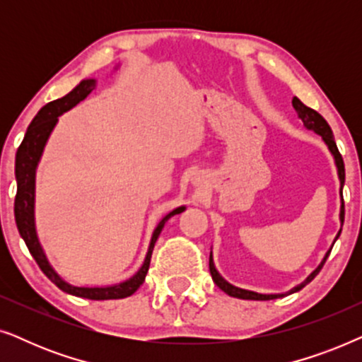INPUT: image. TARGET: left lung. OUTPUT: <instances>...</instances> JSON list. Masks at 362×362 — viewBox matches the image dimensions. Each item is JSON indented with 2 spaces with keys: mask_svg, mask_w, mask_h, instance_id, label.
<instances>
[{
  "mask_svg": "<svg viewBox=\"0 0 362 362\" xmlns=\"http://www.w3.org/2000/svg\"><path fill=\"white\" fill-rule=\"evenodd\" d=\"M291 103H293V108L296 110V113H298V117L301 118V122H303V125H305L306 128H308V130H313L315 133H318V135H320L321 138H323V141L326 143V145H328L331 155L334 156L336 168H338V176H339V182H341V189H343V186H344V161H343V156H341V153H339V150H338V146H336L333 132H331V127L328 125V122H326L325 118L321 117L318 112L313 110V108L306 107L305 103L300 100V98L293 97V100H291ZM339 221H341V224H343V222H344V199H343V194H341ZM339 234H341V230L338 232V235H336V239H338ZM329 252H331V250L326 252L325 259H323V262H321V264L318 265V269L311 272L310 276L303 281V284L296 285L295 288H291V290L288 291V293L262 295V293H257V291L244 290V288H239V286L230 285L229 281H226L224 279H222L219 272L216 270L214 260H212V252H211V255H209V270H211V276H212V280H214V284H216L217 286H219V288H221L222 291H226V293L229 295V296H234V298H242V300H275V298H281V296H285V295L295 293V291H298V290L303 288V286H305L306 284H310V281L313 280L315 276L320 274V270L323 269V265H325L326 259H328Z\"/></svg>",
  "mask_w": 362,
  "mask_h": 362,
  "instance_id": "left-lung-1",
  "label": "left lung"
}]
</instances>
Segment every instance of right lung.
Instances as JSON below:
<instances>
[{
	"mask_svg": "<svg viewBox=\"0 0 362 362\" xmlns=\"http://www.w3.org/2000/svg\"><path fill=\"white\" fill-rule=\"evenodd\" d=\"M93 88H95V78H83L72 92H69L66 97L49 102L47 105H44L41 110L37 112V115L33 118L31 125H29L26 135H24V140L21 145H19L16 153L14 175H16L18 191L16 199H14V219H16L19 235H21L23 240L26 242L28 249L34 257V260H36L39 269L44 272V275H46L54 285L59 286L62 291H66V293L81 296V298L118 300L127 298V296L133 295L138 288H140V285L145 281L148 269H150L153 247L156 244L158 235L161 234L166 221L175 214H180V212L185 211L186 207H176L175 211H171L170 214H166L160 222H158L156 229L151 235L150 247H148L145 262H143L141 269L138 270L132 279L122 281V284L112 286H76L64 280L62 276H59L57 272L52 269L46 254H44L41 244H39L36 224H34V186H36V168L39 160H41L47 138L54 130V127H56L59 117H61L64 112L76 107L78 102L83 100V98L93 90Z\"/></svg>",
	"mask_w": 362,
	"mask_h": 362,
	"instance_id": "1",
	"label": "right lung"
}]
</instances>
